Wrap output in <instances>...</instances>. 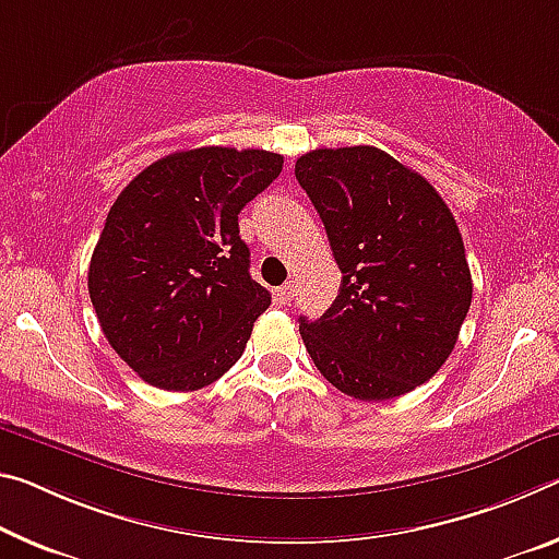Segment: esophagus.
Returning a JSON list of instances; mask_svg holds the SVG:
<instances>
[{
	"label": "esophagus",
	"mask_w": 559,
	"mask_h": 559,
	"mask_svg": "<svg viewBox=\"0 0 559 559\" xmlns=\"http://www.w3.org/2000/svg\"><path fill=\"white\" fill-rule=\"evenodd\" d=\"M294 294H296V283L288 281V283H283L281 288H276V300L281 306H288L290 300H294Z\"/></svg>",
	"instance_id": "obj_1"
}]
</instances>
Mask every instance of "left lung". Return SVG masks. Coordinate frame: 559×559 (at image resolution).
Returning a JSON list of instances; mask_svg holds the SVG:
<instances>
[{
  "instance_id": "obj_1",
  "label": "left lung",
  "mask_w": 559,
  "mask_h": 559,
  "mask_svg": "<svg viewBox=\"0 0 559 559\" xmlns=\"http://www.w3.org/2000/svg\"><path fill=\"white\" fill-rule=\"evenodd\" d=\"M296 179L343 273L333 306L300 318L328 383L358 401L405 395L438 373L473 300L471 265L448 203L376 146L316 148Z\"/></svg>"
}]
</instances>
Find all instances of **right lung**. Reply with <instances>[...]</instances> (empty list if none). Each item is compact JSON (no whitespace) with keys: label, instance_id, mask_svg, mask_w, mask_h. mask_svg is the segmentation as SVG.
Listing matches in <instances>:
<instances>
[{"label":"right lung","instance_id":"1","mask_svg":"<svg viewBox=\"0 0 559 559\" xmlns=\"http://www.w3.org/2000/svg\"><path fill=\"white\" fill-rule=\"evenodd\" d=\"M283 156L201 146L146 166L119 193L88 263L106 341L148 385L189 393L241 358L271 294L248 273L238 214Z\"/></svg>","mask_w":559,"mask_h":559}]
</instances>
